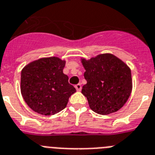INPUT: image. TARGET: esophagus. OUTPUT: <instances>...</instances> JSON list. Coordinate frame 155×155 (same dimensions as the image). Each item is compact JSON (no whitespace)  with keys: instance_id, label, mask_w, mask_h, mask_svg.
<instances>
[{"instance_id":"obj_1","label":"esophagus","mask_w":155,"mask_h":155,"mask_svg":"<svg viewBox=\"0 0 155 155\" xmlns=\"http://www.w3.org/2000/svg\"><path fill=\"white\" fill-rule=\"evenodd\" d=\"M75 87H76V91H81L82 86H81V84H80V83H78V84H76V85L75 86Z\"/></svg>"}]
</instances>
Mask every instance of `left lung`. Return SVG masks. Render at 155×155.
<instances>
[{"label": "left lung", "instance_id": "obj_1", "mask_svg": "<svg viewBox=\"0 0 155 155\" xmlns=\"http://www.w3.org/2000/svg\"><path fill=\"white\" fill-rule=\"evenodd\" d=\"M87 84L82 94L91 109L106 115L118 111L127 101L133 88L131 70L111 54H101L87 60L81 58Z\"/></svg>", "mask_w": 155, "mask_h": 155}]
</instances>
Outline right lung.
<instances>
[{"mask_svg": "<svg viewBox=\"0 0 155 155\" xmlns=\"http://www.w3.org/2000/svg\"><path fill=\"white\" fill-rule=\"evenodd\" d=\"M65 61L57 57L42 58L26 64L21 72V94L31 109L52 115L66 107L76 89L63 73Z\"/></svg>", "mask_w": 155, "mask_h": 155, "instance_id": "1", "label": "right lung"}]
</instances>
